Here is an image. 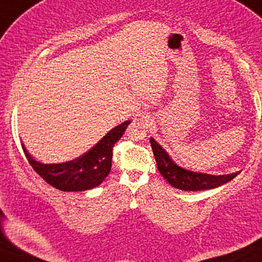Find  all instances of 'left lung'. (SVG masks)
I'll return each mask as SVG.
<instances>
[{"instance_id":"left-lung-1","label":"left lung","mask_w":262,"mask_h":262,"mask_svg":"<svg viewBox=\"0 0 262 262\" xmlns=\"http://www.w3.org/2000/svg\"><path fill=\"white\" fill-rule=\"evenodd\" d=\"M152 152L157 163V168L164 179L172 187L183 190H206L212 189L231 181L241 173V171L230 174H208L202 172H194L176 164L168 154L159 145L152 137H150Z\"/></svg>"}]
</instances>
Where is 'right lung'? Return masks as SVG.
I'll use <instances>...</instances> for the list:
<instances>
[{"mask_svg": "<svg viewBox=\"0 0 262 262\" xmlns=\"http://www.w3.org/2000/svg\"><path fill=\"white\" fill-rule=\"evenodd\" d=\"M130 122L127 120L112 128L85 154L69 162L43 164L35 161L24 144H21V147L30 165L46 183L63 192H82L99 186L108 176L112 167L115 142L121 139Z\"/></svg>", "mask_w": 262, "mask_h": 262, "instance_id": "obj_1", "label": "right lung"}]
</instances>
